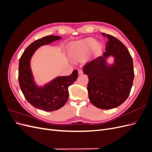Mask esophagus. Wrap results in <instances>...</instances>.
Returning <instances> with one entry per match:
<instances>
[{"label": "esophagus", "mask_w": 152, "mask_h": 152, "mask_svg": "<svg viewBox=\"0 0 152 152\" xmlns=\"http://www.w3.org/2000/svg\"><path fill=\"white\" fill-rule=\"evenodd\" d=\"M78 71H79V74H82V73H83L82 69H79V70Z\"/></svg>", "instance_id": "esophagus-1"}]
</instances>
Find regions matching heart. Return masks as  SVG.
Listing matches in <instances>:
<instances>
[{
  "label": "heart",
  "mask_w": 152,
  "mask_h": 152,
  "mask_svg": "<svg viewBox=\"0 0 152 152\" xmlns=\"http://www.w3.org/2000/svg\"><path fill=\"white\" fill-rule=\"evenodd\" d=\"M94 41L93 39L89 38L73 43L70 46L71 53L77 58H82L87 53L89 48L90 53L92 54L99 53L102 49V45L99 42Z\"/></svg>",
  "instance_id": "1"
}]
</instances>
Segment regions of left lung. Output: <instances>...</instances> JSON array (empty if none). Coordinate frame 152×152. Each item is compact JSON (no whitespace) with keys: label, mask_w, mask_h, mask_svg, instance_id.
Masks as SVG:
<instances>
[{"label":"left lung","mask_w":152,"mask_h":152,"mask_svg":"<svg viewBox=\"0 0 152 152\" xmlns=\"http://www.w3.org/2000/svg\"><path fill=\"white\" fill-rule=\"evenodd\" d=\"M108 42L106 51L87 63L83 72L87 75V91L90 102L101 109H112L122 104L129 96L134 80L133 61L131 54L121 41L115 37L102 33ZM113 56L114 65L108 67L106 59Z\"/></svg>","instance_id":"1"}]
</instances>
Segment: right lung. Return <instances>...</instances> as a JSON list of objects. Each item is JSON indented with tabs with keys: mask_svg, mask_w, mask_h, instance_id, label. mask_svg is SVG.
I'll list each match as a JSON object with an SVG mask.
<instances>
[{
	"mask_svg": "<svg viewBox=\"0 0 152 152\" xmlns=\"http://www.w3.org/2000/svg\"><path fill=\"white\" fill-rule=\"evenodd\" d=\"M61 38L48 35L34 41L25 49L19 61L18 80L25 99L35 108L46 112L58 110L65 104L69 96L68 87L76 81L78 71L74 70L70 75L58 77L44 87H39L33 80L30 61L38 48Z\"/></svg>",
	"mask_w": 152,
	"mask_h": 152,
	"instance_id": "1",
	"label": "right lung"
}]
</instances>
